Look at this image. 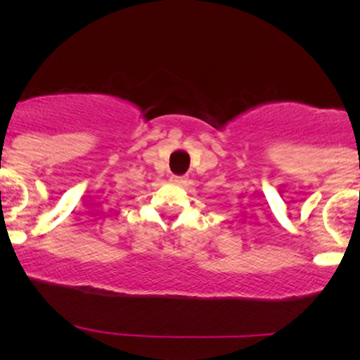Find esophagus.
Listing matches in <instances>:
<instances>
[{
  "mask_svg": "<svg viewBox=\"0 0 360 360\" xmlns=\"http://www.w3.org/2000/svg\"><path fill=\"white\" fill-rule=\"evenodd\" d=\"M171 181L172 184H177V186H186L189 183V179L186 176H172Z\"/></svg>",
  "mask_w": 360,
  "mask_h": 360,
  "instance_id": "1",
  "label": "esophagus"
}]
</instances>
